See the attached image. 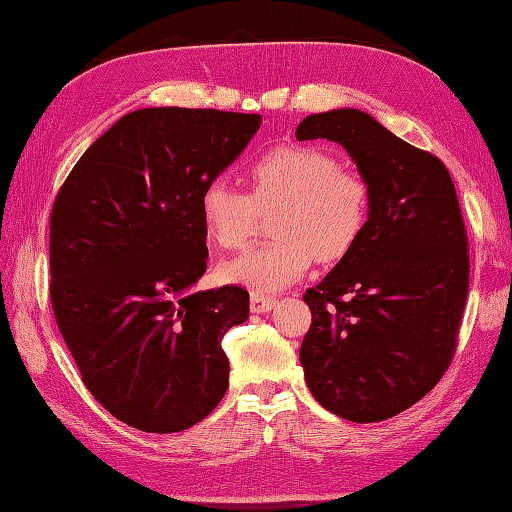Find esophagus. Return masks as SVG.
<instances>
[{
  "label": "esophagus",
  "mask_w": 512,
  "mask_h": 512,
  "mask_svg": "<svg viewBox=\"0 0 512 512\" xmlns=\"http://www.w3.org/2000/svg\"><path fill=\"white\" fill-rule=\"evenodd\" d=\"M275 299L273 297H267V294H260V292H252L250 297V309L254 314H267L271 312V309L275 307Z\"/></svg>",
  "instance_id": "obj_1"
}]
</instances>
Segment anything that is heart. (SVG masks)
<instances>
[{
	"label": "heart",
	"instance_id": "obj_1",
	"mask_svg": "<svg viewBox=\"0 0 512 512\" xmlns=\"http://www.w3.org/2000/svg\"><path fill=\"white\" fill-rule=\"evenodd\" d=\"M247 179L250 194L224 179L209 181L198 198L200 222L220 247L237 250L252 237L258 211L277 207V239L224 262L222 282L256 292L282 290L301 280L314 258L337 262L361 241L371 211L369 188L331 151L314 145L275 147L250 166Z\"/></svg>",
	"mask_w": 512,
	"mask_h": 512
}]
</instances>
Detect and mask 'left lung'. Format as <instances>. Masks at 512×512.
I'll list each match as a JSON object with an SVG mask.
<instances>
[{
  "instance_id": "obj_1",
  "label": "left lung",
  "mask_w": 512,
  "mask_h": 512,
  "mask_svg": "<svg viewBox=\"0 0 512 512\" xmlns=\"http://www.w3.org/2000/svg\"><path fill=\"white\" fill-rule=\"evenodd\" d=\"M299 141L339 143L365 179L361 241L320 284L299 359L318 404L378 423L438 384L457 346L468 297V237L446 166L359 108L305 117Z\"/></svg>"
}]
</instances>
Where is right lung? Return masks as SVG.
<instances>
[{
    "label": "right lung",
    "mask_w": 512,
    "mask_h": 512,
    "mask_svg": "<svg viewBox=\"0 0 512 512\" xmlns=\"http://www.w3.org/2000/svg\"><path fill=\"white\" fill-rule=\"evenodd\" d=\"M260 115L141 108L76 162L51 213V303L83 382L121 423L175 433L228 389L224 333L250 316L241 286L198 290V198L235 162Z\"/></svg>",
    "instance_id": "1"
}]
</instances>
